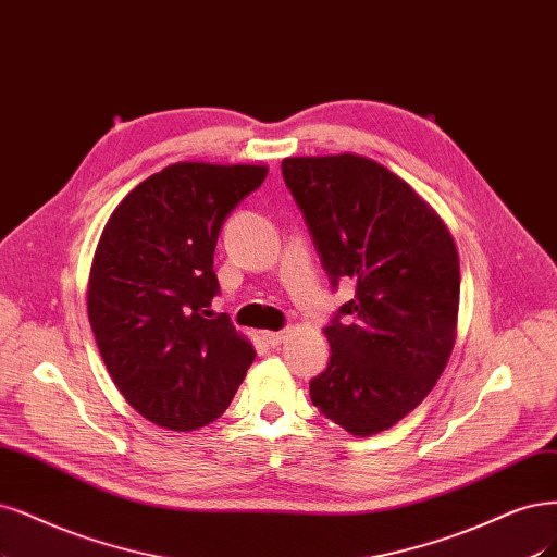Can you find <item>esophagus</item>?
<instances>
[{"label":"esophagus","mask_w":557,"mask_h":557,"mask_svg":"<svg viewBox=\"0 0 557 557\" xmlns=\"http://www.w3.org/2000/svg\"><path fill=\"white\" fill-rule=\"evenodd\" d=\"M262 338H264V343H270L276 348V345H281L287 338V332H264Z\"/></svg>","instance_id":"obj_1"}]
</instances>
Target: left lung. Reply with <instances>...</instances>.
<instances>
[{"label":"left lung","mask_w":557,"mask_h":557,"mask_svg":"<svg viewBox=\"0 0 557 557\" xmlns=\"http://www.w3.org/2000/svg\"><path fill=\"white\" fill-rule=\"evenodd\" d=\"M281 170L332 287L355 283L324 327L332 355L309 385L313 406L352 435L387 431L449 361L461 293L456 244L433 207L377 161L290 157Z\"/></svg>","instance_id":"obj_1"}]
</instances>
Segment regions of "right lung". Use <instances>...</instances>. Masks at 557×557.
Returning <instances> with one entry per match:
<instances>
[{
  "mask_svg": "<svg viewBox=\"0 0 557 557\" xmlns=\"http://www.w3.org/2000/svg\"><path fill=\"white\" fill-rule=\"evenodd\" d=\"M264 177L267 165L172 163L133 188L103 227L89 324L112 382L157 426L194 431L219 419L256 359L209 304L223 221Z\"/></svg>",
  "mask_w": 557,
  "mask_h": 557,
  "instance_id": "1",
  "label": "right lung"
}]
</instances>
